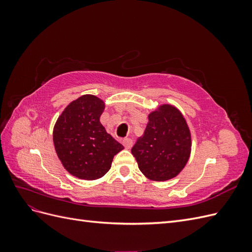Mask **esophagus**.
<instances>
[{
  "label": "esophagus",
  "mask_w": 252,
  "mask_h": 252,
  "mask_svg": "<svg viewBox=\"0 0 252 252\" xmlns=\"http://www.w3.org/2000/svg\"><path fill=\"white\" fill-rule=\"evenodd\" d=\"M123 145H124L126 149H130L132 147V145H133V141L131 139L126 138V139L123 140Z\"/></svg>",
  "instance_id": "34e87169"
}]
</instances>
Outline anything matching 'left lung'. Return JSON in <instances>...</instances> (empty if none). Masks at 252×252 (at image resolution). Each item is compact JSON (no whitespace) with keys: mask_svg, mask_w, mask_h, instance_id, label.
<instances>
[{"mask_svg":"<svg viewBox=\"0 0 252 252\" xmlns=\"http://www.w3.org/2000/svg\"><path fill=\"white\" fill-rule=\"evenodd\" d=\"M191 134L181 111L169 104L149 113L144 134L131 154L145 177L157 182L173 179L187 164Z\"/></svg>","mask_w":252,"mask_h":252,"instance_id":"obj_1","label":"left lung"}]
</instances>
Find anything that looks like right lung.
Returning <instances> with one entry per match:
<instances>
[{
    "label": "right lung",
    "mask_w": 252,
    "mask_h": 252,
    "mask_svg": "<svg viewBox=\"0 0 252 252\" xmlns=\"http://www.w3.org/2000/svg\"><path fill=\"white\" fill-rule=\"evenodd\" d=\"M105 103L85 94L72 101L53 128V144L64 168L82 180L102 178L124 146L105 130L100 117Z\"/></svg>",
    "instance_id": "add662e5"
}]
</instances>
